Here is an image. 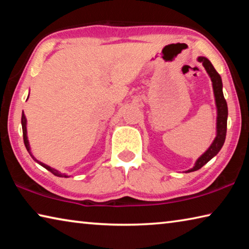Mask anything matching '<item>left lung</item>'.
Here are the masks:
<instances>
[{"label":"left lung","instance_id":"1","mask_svg":"<svg viewBox=\"0 0 249 249\" xmlns=\"http://www.w3.org/2000/svg\"><path fill=\"white\" fill-rule=\"evenodd\" d=\"M197 60L202 62V65L204 66L206 72L209 73L211 81L213 84V91L214 96H215V102L217 107V122H216V137L212 145L210 146V148L205 151V153L201 156V157L196 160V165L191 169H189L187 172H192L196 170H199L200 168L203 167L206 162H209L214 156H215L218 151L221 150L222 146L224 145L225 137H226V127H227V103L226 100L223 95V84L221 75L216 72V70L214 69V67L211 64L209 59L205 57H199Z\"/></svg>","mask_w":249,"mask_h":249}]
</instances>
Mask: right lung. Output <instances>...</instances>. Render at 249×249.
<instances>
[{"mask_svg": "<svg viewBox=\"0 0 249 249\" xmlns=\"http://www.w3.org/2000/svg\"><path fill=\"white\" fill-rule=\"evenodd\" d=\"M22 128H23V138H24V144H25V147H26V149H27V151L29 153V155L32 156V158L35 160L36 162H38L40 166H43L44 168H46V169L47 170H49L50 172H52V174H53L54 176H57V177H65V178H67V176L64 174H60V172H59L58 170H56V169H53V168H52V167H49V166H47V165H45V163H43V162H40V161H38V160H37L35 157H34V156L32 155V153H31V148H29V144H28V140H27V132H26V119H25V115H24V112H23V114H22Z\"/></svg>", "mask_w": 249, "mask_h": 249, "instance_id": "right-lung-1", "label": "right lung"}]
</instances>
